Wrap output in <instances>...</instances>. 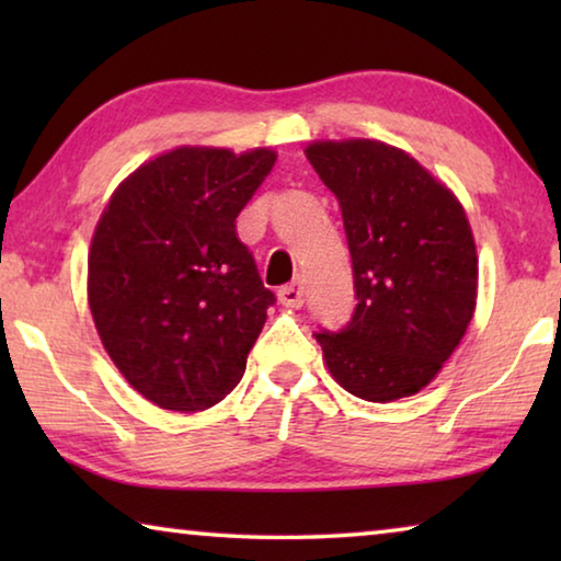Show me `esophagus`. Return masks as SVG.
Listing matches in <instances>:
<instances>
[{
  "instance_id": "esophagus-1",
  "label": "esophagus",
  "mask_w": 561,
  "mask_h": 561,
  "mask_svg": "<svg viewBox=\"0 0 561 561\" xmlns=\"http://www.w3.org/2000/svg\"><path fill=\"white\" fill-rule=\"evenodd\" d=\"M277 297H279V301L284 304V307L299 309L301 304H304V287H301V282H291V284H287V287H282V289L277 291Z\"/></svg>"
}]
</instances>
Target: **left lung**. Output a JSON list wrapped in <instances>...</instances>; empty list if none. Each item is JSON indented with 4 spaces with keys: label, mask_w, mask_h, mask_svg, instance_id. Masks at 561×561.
Masks as SVG:
<instances>
[{
    "label": "left lung",
    "mask_w": 561,
    "mask_h": 561,
    "mask_svg": "<svg viewBox=\"0 0 561 561\" xmlns=\"http://www.w3.org/2000/svg\"><path fill=\"white\" fill-rule=\"evenodd\" d=\"M344 217L356 309L317 341L341 388L388 403L428 386L465 336L478 299L468 217L415 158L378 140L307 150Z\"/></svg>",
    "instance_id": "8db88e82"
}]
</instances>
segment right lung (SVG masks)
I'll use <instances>...</instances> for the list:
<instances>
[{
    "label": "right lung",
    "instance_id": "add662e5",
    "mask_svg": "<svg viewBox=\"0 0 561 561\" xmlns=\"http://www.w3.org/2000/svg\"><path fill=\"white\" fill-rule=\"evenodd\" d=\"M274 150L175 148L118 185L89 252V307L123 378L165 411H205L240 383L267 321L234 220Z\"/></svg>",
    "mask_w": 561,
    "mask_h": 561
}]
</instances>
